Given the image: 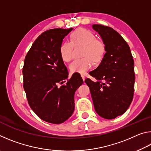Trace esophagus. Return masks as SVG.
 <instances>
[{
  "mask_svg": "<svg viewBox=\"0 0 151 151\" xmlns=\"http://www.w3.org/2000/svg\"><path fill=\"white\" fill-rule=\"evenodd\" d=\"M81 77H82V78H83V81L85 80V76L84 75H81Z\"/></svg>",
  "mask_w": 151,
  "mask_h": 151,
  "instance_id": "esophagus-1",
  "label": "esophagus"
}]
</instances>
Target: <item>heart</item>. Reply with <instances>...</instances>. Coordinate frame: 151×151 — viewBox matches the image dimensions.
I'll return each instance as SVG.
<instances>
[{
  "label": "heart",
  "mask_w": 151,
  "mask_h": 151,
  "mask_svg": "<svg viewBox=\"0 0 151 151\" xmlns=\"http://www.w3.org/2000/svg\"><path fill=\"white\" fill-rule=\"evenodd\" d=\"M78 45H83L82 55L84 57L73 61L70 65V70L73 73L83 74L93 67L94 61L98 63L103 58L104 45L90 30L78 29L70 35V42L64 41L60 46V57L65 62L73 59L74 46Z\"/></svg>",
  "instance_id": "1"
}]
</instances>
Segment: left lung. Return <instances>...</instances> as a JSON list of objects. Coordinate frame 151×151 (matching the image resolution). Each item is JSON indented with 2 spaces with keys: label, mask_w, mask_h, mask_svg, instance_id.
I'll use <instances>...</instances> for the list:
<instances>
[{
  "label": "left lung",
  "mask_w": 151,
  "mask_h": 151,
  "mask_svg": "<svg viewBox=\"0 0 151 151\" xmlns=\"http://www.w3.org/2000/svg\"><path fill=\"white\" fill-rule=\"evenodd\" d=\"M93 29L100 35L106 52L98 67L89 73L97 81L85 82L96 113L112 119L124 114L133 99L134 60L129 46L116 30L101 24H93Z\"/></svg>",
  "instance_id": "1"
}]
</instances>
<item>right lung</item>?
Instances as JSON below:
<instances>
[{"mask_svg":"<svg viewBox=\"0 0 151 151\" xmlns=\"http://www.w3.org/2000/svg\"><path fill=\"white\" fill-rule=\"evenodd\" d=\"M73 29H54L36 39L24 58L23 87L29 104L43 121L60 124L72 115L75 91L83 83L81 75H73L65 85L68 73L60 57L63 39Z\"/></svg>","mask_w":151,"mask_h":151,"instance_id":"right-lung-1","label":"right lung"}]
</instances>
